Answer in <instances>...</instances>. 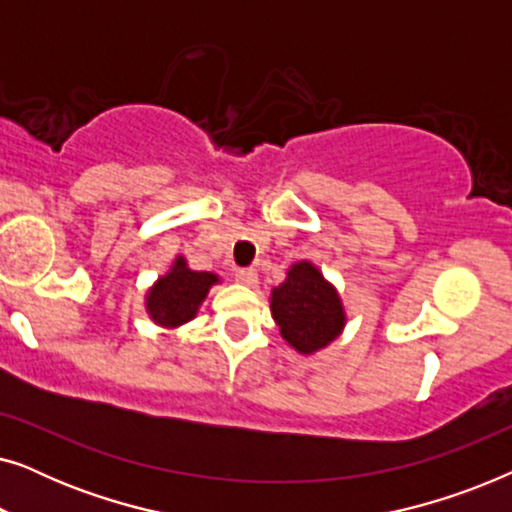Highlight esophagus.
I'll list each match as a JSON object with an SVG mask.
<instances>
[{"label": "esophagus", "instance_id": "obj_1", "mask_svg": "<svg viewBox=\"0 0 512 512\" xmlns=\"http://www.w3.org/2000/svg\"><path fill=\"white\" fill-rule=\"evenodd\" d=\"M235 279L244 286H256L258 284V272L254 268H240V270H235Z\"/></svg>", "mask_w": 512, "mask_h": 512}]
</instances>
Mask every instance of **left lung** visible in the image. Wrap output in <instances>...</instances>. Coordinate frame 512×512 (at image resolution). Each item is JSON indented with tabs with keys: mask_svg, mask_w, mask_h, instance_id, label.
Segmentation results:
<instances>
[{
	"mask_svg": "<svg viewBox=\"0 0 512 512\" xmlns=\"http://www.w3.org/2000/svg\"><path fill=\"white\" fill-rule=\"evenodd\" d=\"M270 312L286 345L317 354L345 331L347 312L335 286L312 261H296L270 291Z\"/></svg>",
	"mask_w": 512,
	"mask_h": 512,
	"instance_id": "8db88e82",
	"label": "left lung"
}]
</instances>
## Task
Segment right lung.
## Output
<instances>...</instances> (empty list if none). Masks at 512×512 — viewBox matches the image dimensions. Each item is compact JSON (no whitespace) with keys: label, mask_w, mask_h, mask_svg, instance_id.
<instances>
[{"label":"right lung","mask_w":512,"mask_h":512,"mask_svg":"<svg viewBox=\"0 0 512 512\" xmlns=\"http://www.w3.org/2000/svg\"><path fill=\"white\" fill-rule=\"evenodd\" d=\"M214 284H221L219 275L191 270L184 256H174L170 270L160 275L146 291V314L156 326L174 331L198 317L200 305L205 303Z\"/></svg>","instance_id":"1"}]
</instances>
